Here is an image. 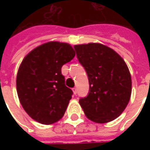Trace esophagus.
<instances>
[{
    "label": "esophagus",
    "instance_id": "obj_1",
    "mask_svg": "<svg viewBox=\"0 0 150 150\" xmlns=\"http://www.w3.org/2000/svg\"><path fill=\"white\" fill-rule=\"evenodd\" d=\"M72 91H73V92H74V94L75 95L77 94V88H73V89H72Z\"/></svg>",
    "mask_w": 150,
    "mask_h": 150
}]
</instances>
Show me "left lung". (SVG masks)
<instances>
[{"label": "left lung", "mask_w": 150, "mask_h": 150, "mask_svg": "<svg viewBox=\"0 0 150 150\" xmlns=\"http://www.w3.org/2000/svg\"><path fill=\"white\" fill-rule=\"evenodd\" d=\"M74 48L89 81L88 95L79 100L85 115L96 123L112 121L124 112L131 96L132 79L125 62L100 43L75 45Z\"/></svg>", "instance_id": "1"}]
</instances>
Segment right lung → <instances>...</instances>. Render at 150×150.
<instances>
[{"label": "right lung", "mask_w": 150, "mask_h": 150, "mask_svg": "<svg viewBox=\"0 0 150 150\" xmlns=\"http://www.w3.org/2000/svg\"><path fill=\"white\" fill-rule=\"evenodd\" d=\"M75 55L70 44L49 42L25 57L18 69L17 91L32 119L51 125L63 116L73 91L65 85L61 69Z\"/></svg>", "instance_id": "1"}]
</instances>
